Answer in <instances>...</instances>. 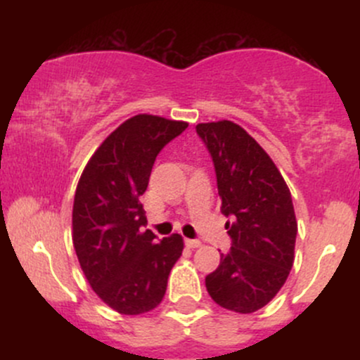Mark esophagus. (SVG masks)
<instances>
[{
    "instance_id": "34e87169",
    "label": "esophagus",
    "mask_w": 360,
    "mask_h": 360,
    "mask_svg": "<svg viewBox=\"0 0 360 360\" xmlns=\"http://www.w3.org/2000/svg\"><path fill=\"white\" fill-rule=\"evenodd\" d=\"M184 243L186 247H189V249H198V247L201 245V242L196 240V238H184Z\"/></svg>"
}]
</instances>
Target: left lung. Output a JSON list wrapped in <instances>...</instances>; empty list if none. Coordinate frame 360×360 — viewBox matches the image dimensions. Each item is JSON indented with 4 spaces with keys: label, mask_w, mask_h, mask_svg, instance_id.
I'll list each match as a JSON object with an SVG mask.
<instances>
[{
    "label": "left lung",
    "mask_w": 360,
    "mask_h": 360,
    "mask_svg": "<svg viewBox=\"0 0 360 360\" xmlns=\"http://www.w3.org/2000/svg\"><path fill=\"white\" fill-rule=\"evenodd\" d=\"M217 174L221 213L232 247L206 276L210 296L220 307L252 313L266 307L286 283L295 262L298 225L283 176L242 127L223 122L196 125Z\"/></svg>",
    "instance_id": "1"
}]
</instances>
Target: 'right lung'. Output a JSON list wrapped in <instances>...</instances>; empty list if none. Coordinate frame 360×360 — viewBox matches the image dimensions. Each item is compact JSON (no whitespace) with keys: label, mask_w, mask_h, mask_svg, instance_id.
Returning <instances> with one entry per match:
<instances>
[{"label":"right lung","mask_w":360,"mask_h":360,"mask_svg":"<svg viewBox=\"0 0 360 360\" xmlns=\"http://www.w3.org/2000/svg\"><path fill=\"white\" fill-rule=\"evenodd\" d=\"M188 123L137 115L94 152L74 196L72 242L81 269L100 298L122 315L154 309L166 295L169 272L183 254V237L159 240L139 198L155 157Z\"/></svg>","instance_id":"add662e5"}]
</instances>
